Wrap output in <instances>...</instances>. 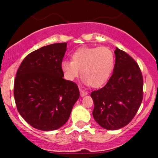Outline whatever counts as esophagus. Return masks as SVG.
<instances>
[{
    "label": "esophagus",
    "instance_id": "1",
    "mask_svg": "<svg viewBox=\"0 0 158 158\" xmlns=\"http://www.w3.org/2000/svg\"><path fill=\"white\" fill-rule=\"evenodd\" d=\"M79 91H80L81 97H85V96H86L87 94H88V92L85 91V90H83L82 89H79Z\"/></svg>",
    "mask_w": 158,
    "mask_h": 158
}]
</instances>
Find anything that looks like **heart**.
<instances>
[{"instance_id": "1", "label": "heart", "mask_w": 158, "mask_h": 158, "mask_svg": "<svg viewBox=\"0 0 158 158\" xmlns=\"http://www.w3.org/2000/svg\"><path fill=\"white\" fill-rule=\"evenodd\" d=\"M71 61L61 62V68L67 80L73 81L80 73L85 84L99 88L108 82L115 64L113 51L107 47H82L71 55Z\"/></svg>"}]
</instances>
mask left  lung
<instances>
[{
  "instance_id": "left-lung-1",
  "label": "left lung",
  "mask_w": 158,
  "mask_h": 158,
  "mask_svg": "<svg viewBox=\"0 0 158 158\" xmlns=\"http://www.w3.org/2000/svg\"><path fill=\"white\" fill-rule=\"evenodd\" d=\"M114 73L101 89L90 94L94 118L108 130L128 125L137 114L143 97V79L139 65L126 52L116 48Z\"/></svg>"
}]
</instances>
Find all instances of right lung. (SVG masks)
Instances as JSON below:
<instances>
[{
    "label": "right lung",
    "mask_w": 158,
    "mask_h": 158,
    "mask_svg": "<svg viewBox=\"0 0 158 158\" xmlns=\"http://www.w3.org/2000/svg\"><path fill=\"white\" fill-rule=\"evenodd\" d=\"M67 43L42 47L24 58L14 83L19 114L30 126L52 131L66 123L79 98L77 85L64 79L61 68Z\"/></svg>",
    "instance_id": "right-lung-1"
}]
</instances>
